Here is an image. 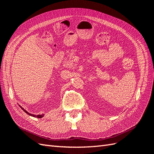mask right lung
<instances>
[{
	"label": "right lung",
	"instance_id": "add662e5",
	"mask_svg": "<svg viewBox=\"0 0 154 154\" xmlns=\"http://www.w3.org/2000/svg\"><path fill=\"white\" fill-rule=\"evenodd\" d=\"M20 107L21 108V109L24 110V112H25L26 113V114H28V115H30V116H33V117H35V118H39V119H41V118H42V117H44V114H38V115H35V114H30V113H29L28 111H26V110L25 109H23V108L22 107V106H20Z\"/></svg>",
	"mask_w": 154,
	"mask_h": 154
}]
</instances>
